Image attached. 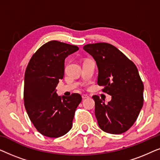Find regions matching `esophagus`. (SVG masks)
I'll use <instances>...</instances> for the list:
<instances>
[{
  "mask_svg": "<svg viewBox=\"0 0 160 160\" xmlns=\"http://www.w3.org/2000/svg\"><path fill=\"white\" fill-rule=\"evenodd\" d=\"M82 99L84 100V99H86V98H89V95H82Z\"/></svg>",
  "mask_w": 160,
  "mask_h": 160,
  "instance_id": "obj_1",
  "label": "esophagus"
}]
</instances>
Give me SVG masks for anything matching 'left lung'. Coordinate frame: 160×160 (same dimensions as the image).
Listing matches in <instances>:
<instances>
[{
  "mask_svg": "<svg viewBox=\"0 0 160 160\" xmlns=\"http://www.w3.org/2000/svg\"><path fill=\"white\" fill-rule=\"evenodd\" d=\"M83 49L95 60L98 85L111 96L108 104L97 95L92 97L98 125L111 134L126 132L136 121L143 104L144 87L136 66L109 43L87 44Z\"/></svg>",
  "mask_w": 160,
  "mask_h": 160,
  "instance_id": "8db88e82",
  "label": "left lung"
}]
</instances>
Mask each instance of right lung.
I'll return each instance as SVG.
<instances>
[{"mask_svg":"<svg viewBox=\"0 0 160 160\" xmlns=\"http://www.w3.org/2000/svg\"><path fill=\"white\" fill-rule=\"evenodd\" d=\"M78 50L76 46L49 41L33 54L26 68L25 109L35 128L44 136H62L73 125L82 96L77 93L58 96L56 87L64 76L65 58Z\"/></svg>","mask_w":160,"mask_h":160,"instance_id":"obj_1","label":"right lung"}]
</instances>
